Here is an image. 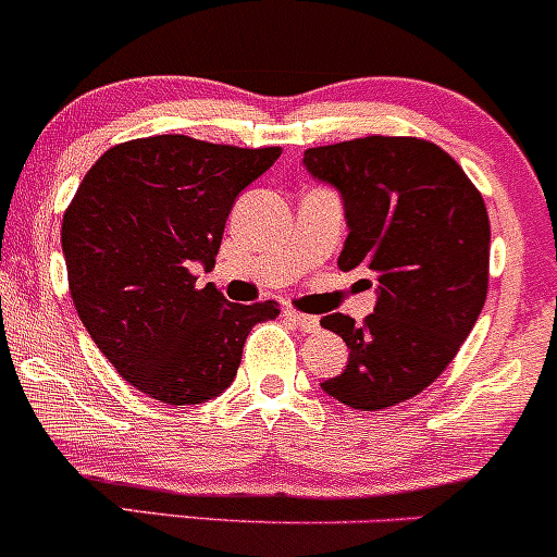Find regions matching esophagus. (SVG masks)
I'll return each instance as SVG.
<instances>
[{
  "instance_id": "obj_1",
  "label": "esophagus",
  "mask_w": 557,
  "mask_h": 557,
  "mask_svg": "<svg viewBox=\"0 0 557 557\" xmlns=\"http://www.w3.org/2000/svg\"><path fill=\"white\" fill-rule=\"evenodd\" d=\"M285 317L290 319V322L296 324L300 332H317L319 330V317H314V314H304V311L287 309Z\"/></svg>"
}]
</instances>
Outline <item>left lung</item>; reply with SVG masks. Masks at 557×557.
Instances as JSON below:
<instances>
[{
	"instance_id": "obj_1",
	"label": "left lung",
	"mask_w": 557,
	"mask_h": 557,
	"mask_svg": "<svg viewBox=\"0 0 557 557\" xmlns=\"http://www.w3.org/2000/svg\"><path fill=\"white\" fill-rule=\"evenodd\" d=\"M304 168L343 196V272L376 280L374 314L322 317L348 345V367L322 389L380 411L430 387L482 314L490 283V216L458 162L424 138L367 136L317 146ZM372 287V280H363Z\"/></svg>"
}]
</instances>
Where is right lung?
I'll return each instance as SVG.
<instances>
[{
	"label": "right lung",
	"mask_w": 557,
	"mask_h": 557,
	"mask_svg": "<svg viewBox=\"0 0 557 557\" xmlns=\"http://www.w3.org/2000/svg\"><path fill=\"white\" fill-rule=\"evenodd\" d=\"M280 154L136 138L107 149L75 190L62 216L70 296L101 354L149 398H216L238 374L253 324L280 314L277 300L230 304L190 272L214 267L235 198Z\"/></svg>",
	"instance_id": "obj_1"
}]
</instances>
